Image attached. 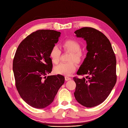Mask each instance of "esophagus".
Instances as JSON below:
<instances>
[{"label":"esophagus","mask_w":128,"mask_h":128,"mask_svg":"<svg viewBox=\"0 0 128 128\" xmlns=\"http://www.w3.org/2000/svg\"><path fill=\"white\" fill-rule=\"evenodd\" d=\"M64 78H65V80H66V81H68V80H70V79H71L70 78L68 77V76H65Z\"/></svg>","instance_id":"obj_1"}]
</instances>
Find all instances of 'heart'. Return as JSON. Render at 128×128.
<instances>
[{
  "instance_id": "1",
  "label": "heart",
  "mask_w": 128,
  "mask_h": 128,
  "mask_svg": "<svg viewBox=\"0 0 128 128\" xmlns=\"http://www.w3.org/2000/svg\"><path fill=\"white\" fill-rule=\"evenodd\" d=\"M62 47L65 51L70 52L67 63H60L55 66L54 71L55 74L69 76L71 73L76 70V64H80L83 60L85 54L81 50V46L76 40L69 39L65 40L62 43ZM61 51L57 46H54L52 48L49 52V57L52 63L57 64L60 60Z\"/></svg>"
}]
</instances>
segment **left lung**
I'll list each match as a JSON object with an SVG mask.
<instances>
[{"label": "left lung", "mask_w": 128, "mask_h": 128, "mask_svg": "<svg viewBox=\"0 0 128 128\" xmlns=\"http://www.w3.org/2000/svg\"><path fill=\"white\" fill-rule=\"evenodd\" d=\"M74 32L86 40L88 52L76 73L85 76L73 78L76 83L74 94L80 104L94 107L108 98L116 84V56L110 40L100 31L84 27Z\"/></svg>", "instance_id": "left-lung-1"}]
</instances>
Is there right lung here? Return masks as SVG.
<instances>
[{"label":"right lung","mask_w":128,"mask_h":128,"mask_svg":"<svg viewBox=\"0 0 128 128\" xmlns=\"http://www.w3.org/2000/svg\"><path fill=\"white\" fill-rule=\"evenodd\" d=\"M60 34L53 30H38L24 39L16 52L13 60L16 87L21 98L33 108L48 106L64 82L62 75L46 76L52 70L49 52Z\"/></svg>","instance_id":"obj_1"}]
</instances>
